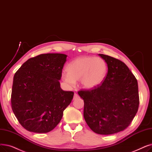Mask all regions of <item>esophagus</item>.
Returning <instances> with one entry per match:
<instances>
[{"instance_id": "34e87169", "label": "esophagus", "mask_w": 152, "mask_h": 152, "mask_svg": "<svg viewBox=\"0 0 152 152\" xmlns=\"http://www.w3.org/2000/svg\"><path fill=\"white\" fill-rule=\"evenodd\" d=\"M79 97V96L76 94V93H75V94H74V97H73V99L74 100H75V99H76L77 98H78Z\"/></svg>"}]
</instances>
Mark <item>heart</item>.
I'll return each mask as SVG.
<instances>
[{
  "label": "heart",
  "mask_w": 152,
  "mask_h": 152,
  "mask_svg": "<svg viewBox=\"0 0 152 152\" xmlns=\"http://www.w3.org/2000/svg\"><path fill=\"white\" fill-rule=\"evenodd\" d=\"M107 71L106 62L102 58L82 56L72 60L67 65V73L62 75V80L69 87H74L76 81L80 80L83 88L94 89L103 83Z\"/></svg>",
  "instance_id": "1"
}]
</instances>
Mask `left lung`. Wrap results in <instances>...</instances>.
<instances>
[{
	"mask_svg": "<svg viewBox=\"0 0 152 152\" xmlns=\"http://www.w3.org/2000/svg\"><path fill=\"white\" fill-rule=\"evenodd\" d=\"M106 62L104 81L94 89L81 90L84 117L90 129L101 135L114 134L126 129L139 105L138 83L127 66L113 57L99 54Z\"/></svg>",
	"mask_w": 152,
	"mask_h": 152,
	"instance_id": "left-lung-1",
	"label": "left lung"
}]
</instances>
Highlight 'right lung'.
Instances as JSON below:
<instances>
[{"mask_svg": "<svg viewBox=\"0 0 152 152\" xmlns=\"http://www.w3.org/2000/svg\"><path fill=\"white\" fill-rule=\"evenodd\" d=\"M67 55L42 54L25 62L13 80L12 109L22 126L29 132L47 133L61 120L74 92L60 87Z\"/></svg>", "mask_w": 152, "mask_h": 152, "instance_id": "obj_1", "label": "right lung"}]
</instances>
